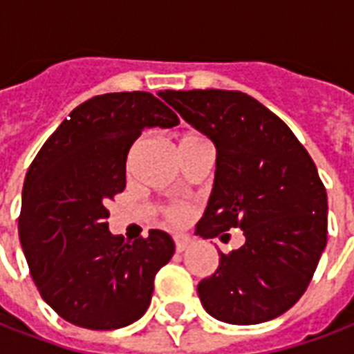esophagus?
Masks as SVG:
<instances>
[{"label": "esophagus", "mask_w": 354, "mask_h": 354, "mask_svg": "<svg viewBox=\"0 0 354 354\" xmlns=\"http://www.w3.org/2000/svg\"><path fill=\"white\" fill-rule=\"evenodd\" d=\"M174 240H175V249H177V253H183V251H186V249L192 245V238L185 236V234H177Z\"/></svg>", "instance_id": "esophagus-1"}]
</instances>
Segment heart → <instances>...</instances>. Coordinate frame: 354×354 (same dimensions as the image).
Segmentation results:
<instances>
[{
	"label": "heart",
	"instance_id": "heart-1",
	"mask_svg": "<svg viewBox=\"0 0 354 354\" xmlns=\"http://www.w3.org/2000/svg\"><path fill=\"white\" fill-rule=\"evenodd\" d=\"M196 136L197 134H185V136L180 138V142L188 138H196ZM166 218H168V221H171V223H185V221L190 218V208L185 207V205H174V207H168L166 208Z\"/></svg>",
	"mask_w": 354,
	"mask_h": 354
}]
</instances>
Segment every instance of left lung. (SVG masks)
<instances>
[{"label":"left lung","mask_w":354,"mask_h":354,"mask_svg":"<svg viewBox=\"0 0 354 354\" xmlns=\"http://www.w3.org/2000/svg\"><path fill=\"white\" fill-rule=\"evenodd\" d=\"M216 146V175L203 238L242 229L245 243L220 253L197 284L205 310L232 325L281 316L310 284L327 245V192L317 168L281 118L238 90L160 92Z\"/></svg>","instance_id":"left-lung-1"}]
</instances>
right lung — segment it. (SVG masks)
Here are the masks:
<instances>
[{"mask_svg": "<svg viewBox=\"0 0 354 354\" xmlns=\"http://www.w3.org/2000/svg\"><path fill=\"white\" fill-rule=\"evenodd\" d=\"M177 123L149 92L95 95L70 112L29 166L18 234L42 299L66 322L112 330L146 314L175 243L158 229L123 242L109 231L105 205L125 188L127 153L142 131Z\"/></svg>", "mask_w": 354, "mask_h": 354, "instance_id": "add662e5", "label": "right lung"}]
</instances>
